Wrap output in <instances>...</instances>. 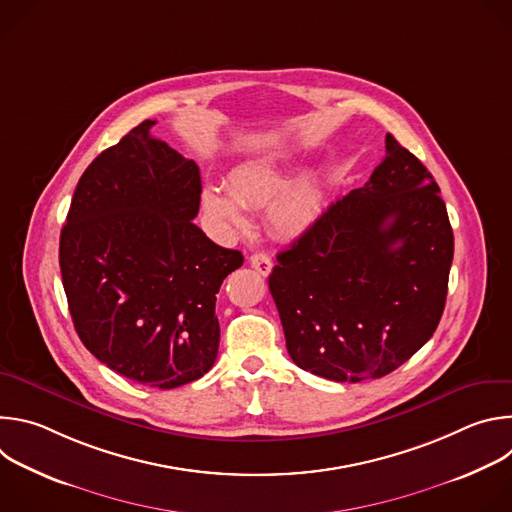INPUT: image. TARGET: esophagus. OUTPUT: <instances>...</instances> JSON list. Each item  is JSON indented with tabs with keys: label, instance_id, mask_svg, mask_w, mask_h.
Instances as JSON below:
<instances>
[{
	"label": "esophagus",
	"instance_id": "esophagus-1",
	"mask_svg": "<svg viewBox=\"0 0 512 512\" xmlns=\"http://www.w3.org/2000/svg\"><path fill=\"white\" fill-rule=\"evenodd\" d=\"M249 261H251V265H253L261 275H269L271 269H273V261H271V257L265 255V253H253V255L249 257Z\"/></svg>",
	"mask_w": 512,
	"mask_h": 512
}]
</instances>
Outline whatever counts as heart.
<instances>
[{
    "label": "heart",
    "instance_id": "heart-1",
    "mask_svg": "<svg viewBox=\"0 0 512 512\" xmlns=\"http://www.w3.org/2000/svg\"><path fill=\"white\" fill-rule=\"evenodd\" d=\"M294 164L281 156L247 160L227 176V192L206 186L202 206L214 221L239 227L245 216L241 206H267V223L281 237H300L320 218L324 210V184L318 174H308L296 182Z\"/></svg>",
    "mask_w": 512,
    "mask_h": 512
}]
</instances>
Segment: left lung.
Wrapping results in <instances>:
<instances>
[{
    "label": "left lung",
    "instance_id": "obj_1",
    "mask_svg": "<svg viewBox=\"0 0 512 512\" xmlns=\"http://www.w3.org/2000/svg\"><path fill=\"white\" fill-rule=\"evenodd\" d=\"M385 148L371 180L332 202L269 275L291 360L336 383L399 369L446 306L454 233L440 186L391 133Z\"/></svg>",
    "mask_w": 512,
    "mask_h": 512
}]
</instances>
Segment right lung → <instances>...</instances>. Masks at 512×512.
I'll use <instances>...</instances> for the list:
<instances>
[{
    "label": "right lung",
    "instance_id": "1",
    "mask_svg": "<svg viewBox=\"0 0 512 512\" xmlns=\"http://www.w3.org/2000/svg\"><path fill=\"white\" fill-rule=\"evenodd\" d=\"M148 119L81 176L60 233V273L72 324L103 364L139 385L176 389L212 369L214 316L241 251L192 221L200 170Z\"/></svg>",
    "mask_w": 512,
    "mask_h": 512
}]
</instances>
